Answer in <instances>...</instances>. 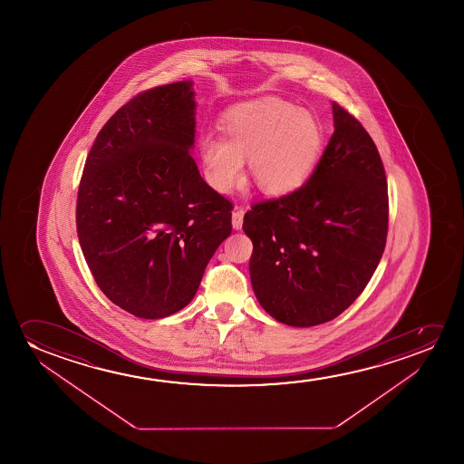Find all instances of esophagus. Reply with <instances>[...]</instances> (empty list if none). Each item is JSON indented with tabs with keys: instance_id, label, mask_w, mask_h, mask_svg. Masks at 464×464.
Segmentation results:
<instances>
[{
	"instance_id": "esophagus-1",
	"label": "esophagus",
	"mask_w": 464,
	"mask_h": 464,
	"mask_svg": "<svg viewBox=\"0 0 464 464\" xmlns=\"http://www.w3.org/2000/svg\"><path fill=\"white\" fill-rule=\"evenodd\" d=\"M242 222H244V209L236 208V209L233 210V228L241 229Z\"/></svg>"
}]
</instances>
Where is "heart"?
<instances>
[{
	"mask_svg": "<svg viewBox=\"0 0 464 464\" xmlns=\"http://www.w3.org/2000/svg\"><path fill=\"white\" fill-rule=\"evenodd\" d=\"M220 136L201 140L199 153L206 182L228 193L241 184L244 159L258 190L284 197L298 190L324 146V128L317 115L280 98H263L231 109Z\"/></svg>",
	"mask_w": 464,
	"mask_h": 464,
	"instance_id": "heart-1",
	"label": "heart"
}]
</instances>
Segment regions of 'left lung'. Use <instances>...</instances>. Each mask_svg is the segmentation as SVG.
Segmentation results:
<instances>
[{"label": "left lung", "mask_w": 464, "mask_h": 464, "mask_svg": "<svg viewBox=\"0 0 464 464\" xmlns=\"http://www.w3.org/2000/svg\"><path fill=\"white\" fill-rule=\"evenodd\" d=\"M334 133L311 178L254 204L242 228L261 307L280 324L315 326L341 315L368 285L387 242L388 188L374 140L333 102Z\"/></svg>", "instance_id": "8db88e82"}]
</instances>
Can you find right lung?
<instances>
[{"mask_svg":"<svg viewBox=\"0 0 464 464\" xmlns=\"http://www.w3.org/2000/svg\"><path fill=\"white\" fill-rule=\"evenodd\" d=\"M191 82L140 92L90 149L77 191L79 244L106 296L140 318L184 309L217 247L233 203L204 182L191 157Z\"/></svg>","mask_w":464,"mask_h":464,"instance_id":"1","label":"right lung"}]
</instances>
